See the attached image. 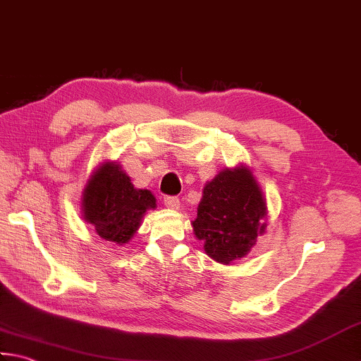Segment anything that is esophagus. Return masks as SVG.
Segmentation results:
<instances>
[{"instance_id": "34e87169", "label": "esophagus", "mask_w": 361, "mask_h": 361, "mask_svg": "<svg viewBox=\"0 0 361 361\" xmlns=\"http://www.w3.org/2000/svg\"><path fill=\"white\" fill-rule=\"evenodd\" d=\"M163 202H165L166 207L173 209V210H179V207H180L178 196H165V198H163Z\"/></svg>"}]
</instances>
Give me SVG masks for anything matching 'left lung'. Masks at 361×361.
I'll return each instance as SVG.
<instances>
[{"label":"left lung","mask_w":361,"mask_h":361,"mask_svg":"<svg viewBox=\"0 0 361 361\" xmlns=\"http://www.w3.org/2000/svg\"><path fill=\"white\" fill-rule=\"evenodd\" d=\"M267 204L247 166L223 169L206 183L198 204L193 233L204 251L221 264L247 256L265 233Z\"/></svg>","instance_id":"obj_1"}]
</instances>
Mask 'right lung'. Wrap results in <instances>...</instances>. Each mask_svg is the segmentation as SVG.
I'll return each mask as SVG.
<instances>
[{"mask_svg":"<svg viewBox=\"0 0 361 361\" xmlns=\"http://www.w3.org/2000/svg\"><path fill=\"white\" fill-rule=\"evenodd\" d=\"M155 207L154 195L135 188L118 161L102 163L87 180L81 198L83 219L102 239L118 245L130 240L142 216Z\"/></svg>","mask_w":361,"mask_h":361,"instance_id":"add662e5","label":"right lung"}]
</instances>
